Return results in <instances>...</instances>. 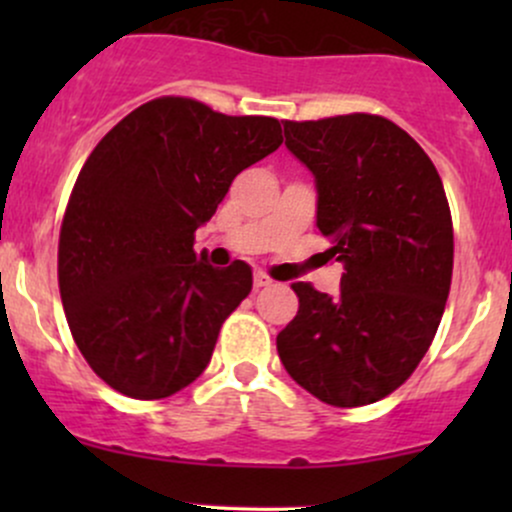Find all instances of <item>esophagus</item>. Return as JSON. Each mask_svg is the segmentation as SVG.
<instances>
[{
  "instance_id": "esophagus-1",
  "label": "esophagus",
  "mask_w": 512,
  "mask_h": 512,
  "mask_svg": "<svg viewBox=\"0 0 512 512\" xmlns=\"http://www.w3.org/2000/svg\"><path fill=\"white\" fill-rule=\"evenodd\" d=\"M252 284H255V289H264V286L272 284V279H269L264 272H255V276H252Z\"/></svg>"
}]
</instances>
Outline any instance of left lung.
Listing matches in <instances>:
<instances>
[{
  "instance_id": "obj_1",
  "label": "left lung",
  "mask_w": 512,
  "mask_h": 512,
  "mask_svg": "<svg viewBox=\"0 0 512 512\" xmlns=\"http://www.w3.org/2000/svg\"><path fill=\"white\" fill-rule=\"evenodd\" d=\"M313 173L317 228L344 262L337 298L298 281V315L276 334L286 373L332 407L395 392L426 356L452 279V221L431 158L395 122L354 113L284 122Z\"/></svg>"
}]
</instances>
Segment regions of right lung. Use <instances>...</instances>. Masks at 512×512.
I'll use <instances>...</instances> for the list:
<instances>
[{
    "label": "right lung",
    "instance_id": "obj_1",
    "mask_svg": "<svg viewBox=\"0 0 512 512\" xmlns=\"http://www.w3.org/2000/svg\"><path fill=\"white\" fill-rule=\"evenodd\" d=\"M274 117H231L156 98L91 151L69 197L57 276L69 330L113 390L163 399L195 383L252 289L245 262L216 269L195 231L240 170L281 146Z\"/></svg>",
    "mask_w": 512,
    "mask_h": 512
}]
</instances>
